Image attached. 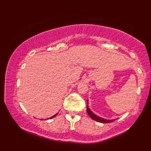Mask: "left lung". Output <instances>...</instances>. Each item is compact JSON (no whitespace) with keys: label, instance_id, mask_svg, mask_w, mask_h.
<instances>
[{"label":"left lung","instance_id":"obj_1","mask_svg":"<svg viewBox=\"0 0 151 151\" xmlns=\"http://www.w3.org/2000/svg\"><path fill=\"white\" fill-rule=\"evenodd\" d=\"M86 107H87V108H86V111H87V113H88V115H89L91 118H92V119H93V120H95V121L99 122H102V123H110V122H112L115 120V119H111V120H107V119H103V118H102V117H98V115H96V114H94V113H93L92 111H91L89 109H88V106H86Z\"/></svg>","mask_w":151,"mask_h":151}]
</instances>
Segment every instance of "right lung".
Returning <instances> with one entry per match:
<instances>
[{"mask_svg":"<svg viewBox=\"0 0 151 151\" xmlns=\"http://www.w3.org/2000/svg\"><path fill=\"white\" fill-rule=\"evenodd\" d=\"M58 115V113H57V114H55V115H53V116H52V117H50V118H49V119H51V118H53V117H54L55 116H56V115Z\"/></svg>","mask_w":151,"mask_h":151,"instance_id":"right-lung-1","label":"right lung"}]
</instances>
